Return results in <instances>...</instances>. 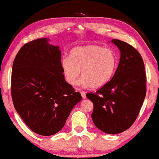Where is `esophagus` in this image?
<instances>
[{"label":"esophagus","instance_id":"esophagus-1","mask_svg":"<svg viewBox=\"0 0 159 159\" xmlns=\"http://www.w3.org/2000/svg\"><path fill=\"white\" fill-rule=\"evenodd\" d=\"M80 94H81L82 98H83V99L86 98V94H85V92H84V91H81V92H80Z\"/></svg>","mask_w":159,"mask_h":159}]
</instances>
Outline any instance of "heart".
<instances>
[{"mask_svg": "<svg viewBox=\"0 0 159 159\" xmlns=\"http://www.w3.org/2000/svg\"><path fill=\"white\" fill-rule=\"evenodd\" d=\"M117 63L116 56L111 49L88 45L71 49L69 57L61 59V67L65 79L71 85H76L81 71L80 84L98 89L110 81Z\"/></svg>", "mask_w": 159, "mask_h": 159, "instance_id": "obj_1", "label": "heart"}]
</instances>
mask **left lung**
<instances>
[{"instance_id":"obj_1","label":"left lung","mask_w":159,"mask_h":159,"mask_svg":"<svg viewBox=\"0 0 159 159\" xmlns=\"http://www.w3.org/2000/svg\"><path fill=\"white\" fill-rule=\"evenodd\" d=\"M120 52L112 79L96 93L86 94L94 105L92 119L105 133L116 134L134 123L146 95V74L141 54L131 45L113 39Z\"/></svg>"}]
</instances>
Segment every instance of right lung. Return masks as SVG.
I'll list each match as a JSON object with an SVG mask.
<instances>
[{
    "mask_svg": "<svg viewBox=\"0 0 159 159\" xmlns=\"http://www.w3.org/2000/svg\"><path fill=\"white\" fill-rule=\"evenodd\" d=\"M39 39L25 44L14 58L11 93L25 123L42 136L63 128L82 96L65 80L58 46Z\"/></svg>",
    "mask_w": 159,
    "mask_h": 159,
    "instance_id": "add662e5",
    "label": "right lung"
}]
</instances>
